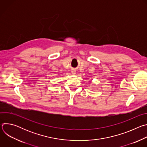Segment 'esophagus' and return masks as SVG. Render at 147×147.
Wrapping results in <instances>:
<instances>
[{
    "label": "esophagus",
    "mask_w": 147,
    "mask_h": 147,
    "mask_svg": "<svg viewBox=\"0 0 147 147\" xmlns=\"http://www.w3.org/2000/svg\"><path fill=\"white\" fill-rule=\"evenodd\" d=\"M76 73V71L74 70H71V74H75Z\"/></svg>",
    "instance_id": "34e87169"
}]
</instances>
